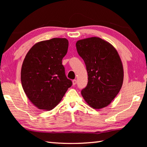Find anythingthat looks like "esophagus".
I'll return each instance as SVG.
<instances>
[{
  "instance_id": "obj_1",
  "label": "esophagus",
  "mask_w": 147,
  "mask_h": 147,
  "mask_svg": "<svg viewBox=\"0 0 147 147\" xmlns=\"http://www.w3.org/2000/svg\"><path fill=\"white\" fill-rule=\"evenodd\" d=\"M76 83H77V81L76 80H73V85H74V86L76 85Z\"/></svg>"
}]
</instances>
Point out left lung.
Wrapping results in <instances>:
<instances>
[{"label": "left lung", "instance_id": "left-lung-1", "mask_svg": "<svg viewBox=\"0 0 147 147\" xmlns=\"http://www.w3.org/2000/svg\"><path fill=\"white\" fill-rule=\"evenodd\" d=\"M76 46L88 73L82 96L93 109L107 107L123 85L124 70L119 55L113 45L99 37L80 40Z\"/></svg>", "mask_w": 147, "mask_h": 147}]
</instances>
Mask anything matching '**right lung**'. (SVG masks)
<instances>
[{"label": "right lung", "mask_w": 147, "mask_h": 147, "mask_svg": "<svg viewBox=\"0 0 147 147\" xmlns=\"http://www.w3.org/2000/svg\"><path fill=\"white\" fill-rule=\"evenodd\" d=\"M68 45L64 38L39 42L24 59L21 71L22 86L27 97L39 109L51 111L55 107L72 85L62 64Z\"/></svg>", "instance_id": "1"}]
</instances>
